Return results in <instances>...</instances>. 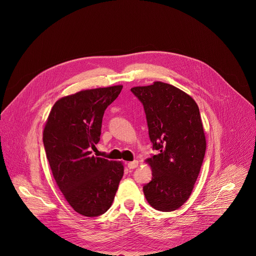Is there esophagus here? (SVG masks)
I'll use <instances>...</instances> for the list:
<instances>
[{
    "label": "esophagus",
    "instance_id": "esophagus-1",
    "mask_svg": "<svg viewBox=\"0 0 256 256\" xmlns=\"http://www.w3.org/2000/svg\"><path fill=\"white\" fill-rule=\"evenodd\" d=\"M138 166V162L136 160L128 163V167L130 169H134V168H136Z\"/></svg>",
    "mask_w": 256,
    "mask_h": 256
}]
</instances>
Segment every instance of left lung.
<instances>
[{
  "label": "left lung",
  "instance_id": "left-lung-1",
  "mask_svg": "<svg viewBox=\"0 0 256 256\" xmlns=\"http://www.w3.org/2000/svg\"><path fill=\"white\" fill-rule=\"evenodd\" d=\"M130 91L142 103L153 148L160 153L146 160L152 180L142 188L151 206L179 208L190 196L204 161L206 142L196 102L163 82Z\"/></svg>",
  "mask_w": 256,
  "mask_h": 256
}]
</instances>
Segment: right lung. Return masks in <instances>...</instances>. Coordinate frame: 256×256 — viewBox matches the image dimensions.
Returning a JSON list of instances; mask_svg holds the SVG:
<instances>
[{
    "label": "right lung",
    "instance_id": "right-lung-1",
    "mask_svg": "<svg viewBox=\"0 0 256 256\" xmlns=\"http://www.w3.org/2000/svg\"><path fill=\"white\" fill-rule=\"evenodd\" d=\"M122 85L82 90L58 99L44 130L46 157L60 190L78 214L98 216L112 206L124 176L120 161L94 157L105 109Z\"/></svg>",
    "mask_w": 256,
    "mask_h": 256
}]
</instances>
